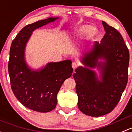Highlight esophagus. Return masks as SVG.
<instances>
[{
    "instance_id": "obj_1",
    "label": "esophagus",
    "mask_w": 132,
    "mask_h": 132,
    "mask_svg": "<svg viewBox=\"0 0 132 132\" xmlns=\"http://www.w3.org/2000/svg\"><path fill=\"white\" fill-rule=\"evenodd\" d=\"M77 66H78V64H77V63H76V62H72V68H73V69H76L77 68Z\"/></svg>"
}]
</instances>
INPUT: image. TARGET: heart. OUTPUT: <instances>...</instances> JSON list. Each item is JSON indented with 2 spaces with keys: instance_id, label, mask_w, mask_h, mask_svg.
Masks as SVG:
<instances>
[{
  "instance_id": "heart-1",
  "label": "heart",
  "mask_w": 132,
  "mask_h": 132,
  "mask_svg": "<svg viewBox=\"0 0 132 132\" xmlns=\"http://www.w3.org/2000/svg\"><path fill=\"white\" fill-rule=\"evenodd\" d=\"M97 33V30L95 27H91L88 24H84L79 27L74 33V37H82L88 33L89 37H93Z\"/></svg>"
}]
</instances>
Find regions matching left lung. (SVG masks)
Listing matches in <instances>:
<instances>
[{
    "mask_svg": "<svg viewBox=\"0 0 132 132\" xmlns=\"http://www.w3.org/2000/svg\"><path fill=\"white\" fill-rule=\"evenodd\" d=\"M104 36L101 42H95L90 52L85 54V65L101 70V80L95 72L78 68L73 75L76 82L78 107L80 111L94 117L113 110L120 101L128 82L129 51L124 40L114 28L102 21ZM103 59L106 62H98Z\"/></svg>",
    "mask_w": 132,
    "mask_h": 132,
    "instance_id": "8db88e82",
    "label": "left lung"
}]
</instances>
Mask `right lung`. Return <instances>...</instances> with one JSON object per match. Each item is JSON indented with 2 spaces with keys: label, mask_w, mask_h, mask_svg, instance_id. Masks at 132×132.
Instances as JSON below:
<instances>
[{
  "label": "right lung",
  "mask_w": 132,
  "mask_h": 132,
  "mask_svg": "<svg viewBox=\"0 0 132 132\" xmlns=\"http://www.w3.org/2000/svg\"><path fill=\"white\" fill-rule=\"evenodd\" d=\"M48 18L24 26L12 42L8 62L11 89L18 100L28 109L47 113L55 109L62 84L73 73L70 60L50 62L39 71H31L24 60V48L32 31L54 21Z\"/></svg>",
  "instance_id": "1"
}]
</instances>
